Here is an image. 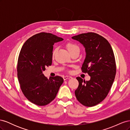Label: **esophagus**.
I'll use <instances>...</instances> for the list:
<instances>
[{
  "label": "esophagus",
  "mask_w": 130,
  "mask_h": 130,
  "mask_svg": "<svg viewBox=\"0 0 130 130\" xmlns=\"http://www.w3.org/2000/svg\"><path fill=\"white\" fill-rule=\"evenodd\" d=\"M72 77L70 76H65L63 77V79H64V80H66L67 79H68V78H70Z\"/></svg>",
  "instance_id": "obj_1"
}]
</instances>
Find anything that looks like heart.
I'll use <instances>...</instances> for the list:
<instances>
[{"instance_id": "heart-1", "label": "heart", "mask_w": 130, "mask_h": 130, "mask_svg": "<svg viewBox=\"0 0 130 130\" xmlns=\"http://www.w3.org/2000/svg\"><path fill=\"white\" fill-rule=\"evenodd\" d=\"M66 46L70 53L75 52V51H80L79 47H78L76 44H74V43H68L67 44H66ZM57 50V48H55L53 50V54H52L53 56H54V55L55 54Z\"/></svg>"}]
</instances>
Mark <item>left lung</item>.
Returning a JSON list of instances; mask_svg holds the SVG:
<instances>
[{"label": "left lung", "instance_id": "left-lung-1", "mask_svg": "<svg viewBox=\"0 0 130 130\" xmlns=\"http://www.w3.org/2000/svg\"><path fill=\"white\" fill-rule=\"evenodd\" d=\"M72 38L85 48L81 69L90 76L86 81L76 77L79 84L75 94L81 104L92 107L105 99L115 80L116 64L113 51L107 40L95 33L81 34Z\"/></svg>", "mask_w": 130, "mask_h": 130}]
</instances>
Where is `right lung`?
Here are the masks:
<instances>
[{
    "mask_svg": "<svg viewBox=\"0 0 130 130\" xmlns=\"http://www.w3.org/2000/svg\"><path fill=\"white\" fill-rule=\"evenodd\" d=\"M63 40L52 34L34 35L23 44L19 55L17 76L25 96L38 106H45L55 98L63 78L59 76L48 79L43 74L52 63L53 45Z\"/></svg>",
    "mask_w": 130,
    "mask_h": 130,
    "instance_id": "1",
    "label": "right lung"
}]
</instances>
